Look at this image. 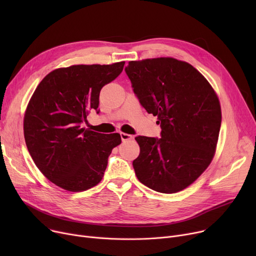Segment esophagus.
<instances>
[{
	"mask_svg": "<svg viewBox=\"0 0 256 256\" xmlns=\"http://www.w3.org/2000/svg\"><path fill=\"white\" fill-rule=\"evenodd\" d=\"M120 137H121V140H122L124 142L132 139V136L128 135V134H126V132H120Z\"/></svg>",
	"mask_w": 256,
	"mask_h": 256,
	"instance_id": "esophagus-1",
	"label": "esophagus"
}]
</instances>
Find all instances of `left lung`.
Wrapping results in <instances>:
<instances>
[{
    "label": "left lung",
    "instance_id": "8db88e82",
    "mask_svg": "<svg viewBox=\"0 0 256 256\" xmlns=\"http://www.w3.org/2000/svg\"><path fill=\"white\" fill-rule=\"evenodd\" d=\"M126 72L140 104L158 116L162 128L160 139L135 138L140 146L132 162L136 176L156 192H180L214 156L222 119L217 93L195 67L171 57L130 61Z\"/></svg>",
    "mask_w": 256,
    "mask_h": 256
}]
</instances>
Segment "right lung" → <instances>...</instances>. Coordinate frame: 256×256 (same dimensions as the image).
Segmentation results:
<instances>
[{
  "instance_id": "right-lung-1",
  "label": "right lung",
  "mask_w": 256,
  "mask_h": 256,
  "mask_svg": "<svg viewBox=\"0 0 256 256\" xmlns=\"http://www.w3.org/2000/svg\"><path fill=\"white\" fill-rule=\"evenodd\" d=\"M124 63L57 68L44 78L26 106L28 150L44 176L64 190L82 192L96 186L112 150L121 143L118 132L100 134L80 124L98 111L102 88L121 74Z\"/></svg>"
}]
</instances>
